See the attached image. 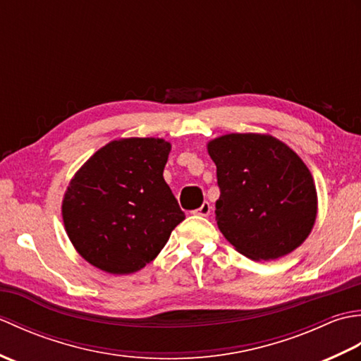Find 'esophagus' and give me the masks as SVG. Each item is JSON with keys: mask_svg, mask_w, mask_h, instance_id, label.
<instances>
[{"mask_svg": "<svg viewBox=\"0 0 361 361\" xmlns=\"http://www.w3.org/2000/svg\"><path fill=\"white\" fill-rule=\"evenodd\" d=\"M209 212H211V204H209L208 202H204V203L200 206V208L194 211L195 216H202V217H208Z\"/></svg>", "mask_w": 361, "mask_h": 361, "instance_id": "esophagus-1", "label": "esophagus"}]
</instances>
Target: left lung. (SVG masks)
I'll return each instance as SVG.
<instances>
[{
	"label": "left lung",
	"instance_id": "obj_1",
	"mask_svg": "<svg viewBox=\"0 0 361 361\" xmlns=\"http://www.w3.org/2000/svg\"><path fill=\"white\" fill-rule=\"evenodd\" d=\"M217 166L219 229L252 260L288 255L310 234L317 189L296 153L270 135L231 133L208 144Z\"/></svg>",
	"mask_w": 361,
	"mask_h": 361
}]
</instances>
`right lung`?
Masks as SVG:
<instances>
[{
  "instance_id": "add662e5",
  "label": "right lung",
  "mask_w": 361,
  "mask_h": 361,
  "mask_svg": "<svg viewBox=\"0 0 361 361\" xmlns=\"http://www.w3.org/2000/svg\"><path fill=\"white\" fill-rule=\"evenodd\" d=\"M171 144L128 137L106 144L74 175L63 198L66 234L106 273L130 274L158 256L185 220L164 181Z\"/></svg>"
}]
</instances>
